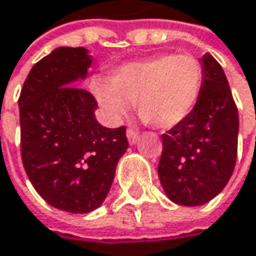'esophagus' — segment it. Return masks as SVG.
Listing matches in <instances>:
<instances>
[{
  "label": "esophagus",
  "instance_id": "esophagus-1",
  "mask_svg": "<svg viewBox=\"0 0 256 256\" xmlns=\"http://www.w3.org/2000/svg\"><path fill=\"white\" fill-rule=\"evenodd\" d=\"M126 134H128V140L130 145H134L138 142V139H139V133L136 130H133V128H128Z\"/></svg>",
  "mask_w": 256,
  "mask_h": 256
}]
</instances>
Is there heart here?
<instances>
[{
  "mask_svg": "<svg viewBox=\"0 0 256 256\" xmlns=\"http://www.w3.org/2000/svg\"><path fill=\"white\" fill-rule=\"evenodd\" d=\"M203 68L191 54H157L117 68L110 81L96 78L93 93L114 123L123 120L136 102L140 120L152 128H170L194 110L202 90Z\"/></svg>",
  "mask_w": 256,
  "mask_h": 256,
  "instance_id": "heart-1",
  "label": "heart"
}]
</instances>
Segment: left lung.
Segmentation results:
<instances>
[{"mask_svg":"<svg viewBox=\"0 0 256 256\" xmlns=\"http://www.w3.org/2000/svg\"><path fill=\"white\" fill-rule=\"evenodd\" d=\"M200 98L190 116L162 134L158 178L176 204L200 206L230 180L237 158L238 112L227 77L216 59H202Z\"/></svg>","mask_w":256,"mask_h":256,"instance_id":"left-lung-1","label":"left lung"}]
</instances>
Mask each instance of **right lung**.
I'll return each instance as SVG.
<instances>
[{
    "label": "right lung",
    "instance_id": "1",
    "mask_svg": "<svg viewBox=\"0 0 256 256\" xmlns=\"http://www.w3.org/2000/svg\"><path fill=\"white\" fill-rule=\"evenodd\" d=\"M90 65L84 47L54 48L32 66L19 98L26 175L50 206L71 214L104 203L128 148L126 128L99 124L96 99L76 87Z\"/></svg>",
    "mask_w": 256,
    "mask_h": 256
}]
</instances>
